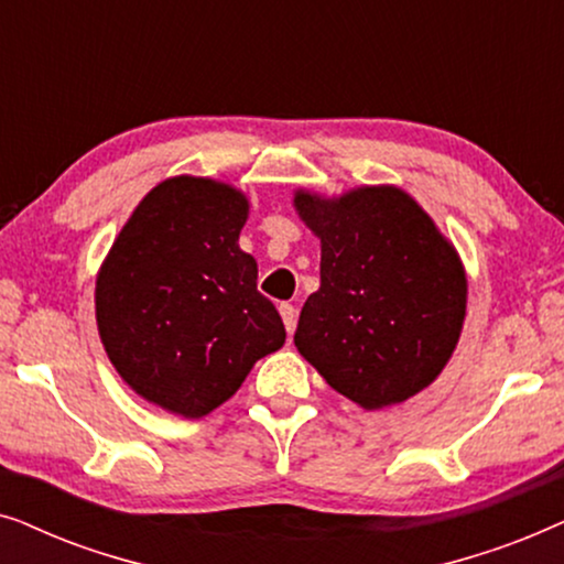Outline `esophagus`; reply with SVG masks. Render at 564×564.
<instances>
[{
  "label": "esophagus",
  "instance_id": "esophagus-1",
  "mask_svg": "<svg viewBox=\"0 0 564 564\" xmlns=\"http://www.w3.org/2000/svg\"><path fill=\"white\" fill-rule=\"evenodd\" d=\"M280 315H282L284 328H288V334H295V326H297V311H295V305L282 303V305H280Z\"/></svg>",
  "mask_w": 564,
  "mask_h": 564
}]
</instances>
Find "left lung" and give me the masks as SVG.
<instances>
[{"instance_id":"8db88e82","label":"left lung","mask_w":564,"mask_h":564,"mask_svg":"<svg viewBox=\"0 0 564 564\" xmlns=\"http://www.w3.org/2000/svg\"><path fill=\"white\" fill-rule=\"evenodd\" d=\"M292 205L321 238V288L300 313L297 351L365 411L426 390L467 315V272L454 243L395 184L334 197L295 189Z\"/></svg>"}]
</instances>
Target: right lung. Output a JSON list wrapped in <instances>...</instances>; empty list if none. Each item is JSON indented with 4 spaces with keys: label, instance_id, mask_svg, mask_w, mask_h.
I'll return each mask as SVG.
<instances>
[{
    "label": "right lung",
    "instance_id": "add662e5",
    "mask_svg": "<svg viewBox=\"0 0 564 564\" xmlns=\"http://www.w3.org/2000/svg\"><path fill=\"white\" fill-rule=\"evenodd\" d=\"M249 197L210 176L159 182L97 272L95 313L112 367L149 403L203 419L282 349L280 313L257 290L238 236Z\"/></svg>",
    "mask_w": 564,
    "mask_h": 564
}]
</instances>
